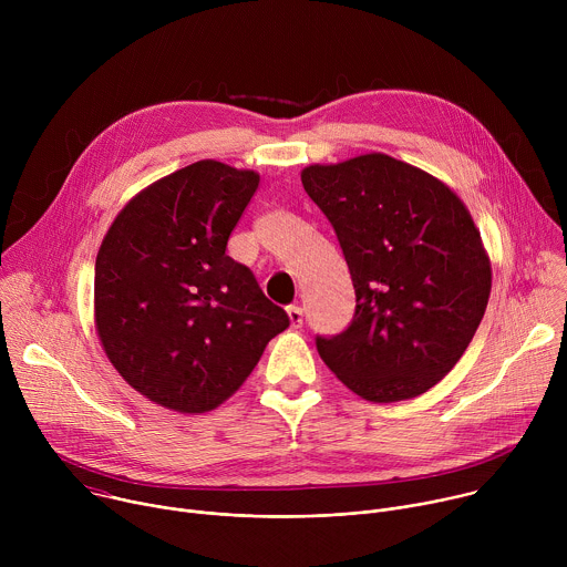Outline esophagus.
<instances>
[{
  "mask_svg": "<svg viewBox=\"0 0 567 567\" xmlns=\"http://www.w3.org/2000/svg\"><path fill=\"white\" fill-rule=\"evenodd\" d=\"M287 316L291 320V328H302V307H298V305L287 307Z\"/></svg>",
  "mask_w": 567,
  "mask_h": 567,
  "instance_id": "1",
  "label": "esophagus"
}]
</instances>
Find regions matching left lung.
Instances as JSON below:
<instances>
[{"mask_svg":"<svg viewBox=\"0 0 567 567\" xmlns=\"http://www.w3.org/2000/svg\"><path fill=\"white\" fill-rule=\"evenodd\" d=\"M305 193L343 249L357 309L316 337L326 365L359 396L413 399L453 370L492 291V265L460 197L388 154L309 166Z\"/></svg>","mask_w":567,"mask_h":567,"instance_id":"8db88e82","label":"left lung"}]
</instances>
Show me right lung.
I'll return each instance as SVG.
<instances>
[{
    "label": "right lung",
    "instance_id": "right-lung-1",
    "mask_svg": "<svg viewBox=\"0 0 567 567\" xmlns=\"http://www.w3.org/2000/svg\"><path fill=\"white\" fill-rule=\"evenodd\" d=\"M258 184L254 171L197 161L138 193L103 239L101 343L118 374L161 406L213 411L289 328L254 271L226 256Z\"/></svg>",
    "mask_w": 567,
    "mask_h": 567
}]
</instances>
